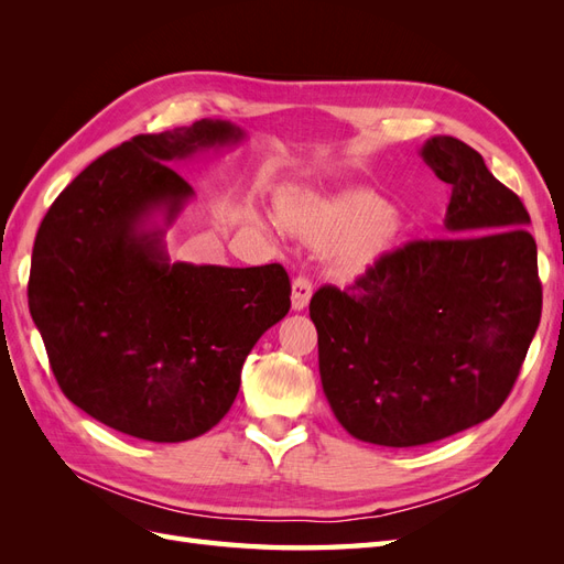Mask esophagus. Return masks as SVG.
<instances>
[{
    "label": "esophagus",
    "mask_w": 564,
    "mask_h": 564,
    "mask_svg": "<svg viewBox=\"0 0 564 564\" xmlns=\"http://www.w3.org/2000/svg\"><path fill=\"white\" fill-rule=\"evenodd\" d=\"M311 296H313V282L305 275H299L292 284V308L305 311L311 303Z\"/></svg>",
    "instance_id": "esophagus-1"
}]
</instances>
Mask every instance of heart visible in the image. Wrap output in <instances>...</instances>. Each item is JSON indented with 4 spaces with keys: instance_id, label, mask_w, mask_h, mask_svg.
Wrapping results in <instances>:
<instances>
[{
    "instance_id": "1",
    "label": "heart",
    "mask_w": 564,
    "mask_h": 564,
    "mask_svg": "<svg viewBox=\"0 0 564 564\" xmlns=\"http://www.w3.org/2000/svg\"><path fill=\"white\" fill-rule=\"evenodd\" d=\"M390 204L371 191L301 195L286 204L284 226L322 251H332L334 272L352 280L388 249L395 226Z\"/></svg>"
}]
</instances>
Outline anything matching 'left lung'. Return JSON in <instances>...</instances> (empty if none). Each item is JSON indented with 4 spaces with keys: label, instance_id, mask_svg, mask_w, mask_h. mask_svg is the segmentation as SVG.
I'll return each instance as SVG.
<instances>
[{
    "label": "left lung",
    "instance_id": "1",
    "mask_svg": "<svg viewBox=\"0 0 564 564\" xmlns=\"http://www.w3.org/2000/svg\"><path fill=\"white\" fill-rule=\"evenodd\" d=\"M421 158L452 185L449 237L406 242L311 301L332 412L383 447L429 445L497 414L541 319L520 197L452 135H433Z\"/></svg>",
    "mask_w": 564,
    "mask_h": 564
}]
</instances>
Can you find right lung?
<instances>
[{"instance_id": "obj_1", "label": "right lung", "mask_w": 564, "mask_h": 564, "mask_svg": "<svg viewBox=\"0 0 564 564\" xmlns=\"http://www.w3.org/2000/svg\"><path fill=\"white\" fill-rule=\"evenodd\" d=\"M245 139L224 119L133 135L84 169L37 230L28 303L51 371L119 433L183 442L212 431L256 340L292 308L280 263H172L164 247L195 197L169 164Z\"/></svg>"}]
</instances>
